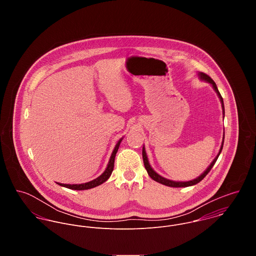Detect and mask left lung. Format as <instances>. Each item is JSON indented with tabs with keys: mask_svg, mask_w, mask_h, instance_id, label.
<instances>
[{
	"mask_svg": "<svg viewBox=\"0 0 256 256\" xmlns=\"http://www.w3.org/2000/svg\"><path fill=\"white\" fill-rule=\"evenodd\" d=\"M198 76H199V78L202 80H205V82H210L211 84H212V86H213V88L215 90V92H217V94H218V96H219L220 100V104H222V114H224V100H222V96H220V94L219 90H218V88H217V86H216V84H215V82L208 76V74H206L202 73V72H200V73L198 74ZM224 137H222V146H220V148L219 154H217V156L214 158V160L211 162V164L208 166V168L200 176H198L197 178H195V180H189V182H174V180H166V178H162V176H160V174H158L152 168V166H150V164H148V156H146V150H145V146H143V150H142V154H143V160H144V164H145V168L146 170V172H148V174L150 176V178H152V180H154V182H156L162 183V184H164V185H166V186H170V187H187V186H192V185H195V184H197L198 182H200L208 174H209V172L211 170V168L214 166V164H215V162H217V160H218V158H219L220 154V152H222V146H224Z\"/></svg>",
	"mask_w": 256,
	"mask_h": 256,
	"instance_id": "left-lung-1",
	"label": "left lung"
}]
</instances>
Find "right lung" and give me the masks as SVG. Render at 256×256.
Here are the masks:
<instances>
[{
  "label": "right lung",
  "instance_id": "add662e5",
  "mask_svg": "<svg viewBox=\"0 0 256 256\" xmlns=\"http://www.w3.org/2000/svg\"><path fill=\"white\" fill-rule=\"evenodd\" d=\"M123 138H121L116 146L114 148L112 154H111V156H110V162H108V168L106 170H104V172L98 178H96V180L90 182L82 183V184H64V183L57 182V184H59L60 186H63V187H66V188H69V189H73V190H86V189H90V188H94V187H96L100 184H102L104 182H106L111 176L112 172H113V168H114V160H115V156H116V152L119 148L120 146V143L122 141Z\"/></svg>",
  "mask_w": 256,
  "mask_h": 256
}]
</instances>
